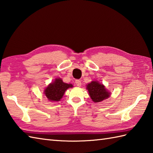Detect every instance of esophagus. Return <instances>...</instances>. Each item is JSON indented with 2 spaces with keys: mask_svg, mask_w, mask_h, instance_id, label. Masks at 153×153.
Wrapping results in <instances>:
<instances>
[{
  "mask_svg": "<svg viewBox=\"0 0 153 153\" xmlns=\"http://www.w3.org/2000/svg\"><path fill=\"white\" fill-rule=\"evenodd\" d=\"M75 83H76V85L77 87H80L81 85H82V82H81V81L79 79H76V81H75Z\"/></svg>",
  "mask_w": 153,
  "mask_h": 153,
  "instance_id": "1",
  "label": "esophagus"
}]
</instances>
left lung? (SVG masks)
<instances>
[{
    "label": "left lung",
    "mask_w": 153,
    "mask_h": 153,
    "mask_svg": "<svg viewBox=\"0 0 153 153\" xmlns=\"http://www.w3.org/2000/svg\"><path fill=\"white\" fill-rule=\"evenodd\" d=\"M89 96L94 102H100L108 99L110 93L107 90L102 84L97 81H93L87 85Z\"/></svg>",
    "instance_id": "left-lung-1"
}]
</instances>
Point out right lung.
Listing matches in <instances>:
<instances>
[{"label":"right lung","instance_id":"right-lung-1","mask_svg":"<svg viewBox=\"0 0 153 153\" xmlns=\"http://www.w3.org/2000/svg\"><path fill=\"white\" fill-rule=\"evenodd\" d=\"M73 87V85L63 82L60 78H56L53 83H50L44 91L45 96L50 101H60L62 98L65 91Z\"/></svg>","mask_w":153,"mask_h":153}]
</instances>
